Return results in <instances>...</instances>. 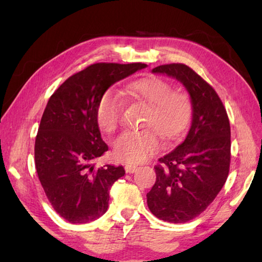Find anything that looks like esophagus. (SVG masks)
<instances>
[{"label": "esophagus", "mask_w": 262, "mask_h": 262, "mask_svg": "<svg viewBox=\"0 0 262 262\" xmlns=\"http://www.w3.org/2000/svg\"><path fill=\"white\" fill-rule=\"evenodd\" d=\"M137 166L135 165V164H126L125 165V171L127 172V173H133V172L136 171Z\"/></svg>", "instance_id": "1"}]
</instances>
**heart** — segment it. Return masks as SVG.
Segmentation results:
<instances>
[{"instance_id": "b5f03b06", "label": "heart", "mask_w": 262, "mask_h": 262, "mask_svg": "<svg viewBox=\"0 0 262 262\" xmlns=\"http://www.w3.org/2000/svg\"><path fill=\"white\" fill-rule=\"evenodd\" d=\"M127 94L148 105L140 130H125L112 143L113 155L120 161L140 163L147 161L161 148V136L167 141L180 137L187 129L192 117V101L183 90L172 89L161 77H144L130 83ZM121 96L113 90L100 97L96 120L105 133H113L121 119Z\"/></svg>"}]
</instances>
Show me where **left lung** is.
Listing matches in <instances>:
<instances>
[{"mask_svg":"<svg viewBox=\"0 0 262 262\" xmlns=\"http://www.w3.org/2000/svg\"><path fill=\"white\" fill-rule=\"evenodd\" d=\"M152 72L184 84L192 101V122L183 143L158 159L154 167L156 181L147 194V202L159 220L186 223L207 209L228 179L230 122L215 89L188 66L162 64Z\"/></svg>","mask_w":262,"mask_h":262,"instance_id":"8db88e82","label":"left lung"}]
</instances>
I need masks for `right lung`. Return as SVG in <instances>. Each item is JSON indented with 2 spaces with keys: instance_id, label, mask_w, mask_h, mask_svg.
<instances>
[{
  "instance_id": "add662e5",
  "label": "right lung",
  "mask_w": 262,
  "mask_h": 262,
  "mask_svg": "<svg viewBox=\"0 0 262 262\" xmlns=\"http://www.w3.org/2000/svg\"><path fill=\"white\" fill-rule=\"evenodd\" d=\"M147 64L99 62L74 74L51 96L38 128L34 163L51 206L70 223H88L105 214L110 189L125 174L122 166L96 167L108 147L96 120L100 97Z\"/></svg>"
}]
</instances>
